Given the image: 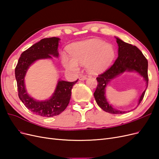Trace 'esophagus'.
Returning a JSON list of instances; mask_svg holds the SVG:
<instances>
[{"mask_svg":"<svg viewBox=\"0 0 159 159\" xmlns=\"http://www.w3.org/2000/svg\"><path fill=\"white\" fill-rule=\"evenodd\" d=\"M87 79V76L86 75H81L80 77V80H85Z\"/></svg>","mask_w":159,"mask_h":159,"instance_id":"obj_1","label":"esophagus"}]
</instances>
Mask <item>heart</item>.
<instances>
[{"label":"heart","instance_id":"obj_1","mask_svg":"<svg viewBox=\"0 0 159 159\" xmlns=\"http://www.w3.org/2000/svg\"><path fill=\"white\" fill-rule=\"evenodd\" d=\"M71 58L62 55V63L66 68L76 70L78 64H85L91 74L104 71L112 63L115 51L113 46L99 39H89L72 44L69 48Z\"/></svg>","mask_w":159,"mask_h":159}]
</instances>
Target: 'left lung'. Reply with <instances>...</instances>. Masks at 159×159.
I'll list each match as a JSON object with an SVG mask.
<instances>
[{"label":"left lung","instance_id":"8db88e82","mask_svg":"<svg viewBox=\"0 0 159 159\" xmlns=\"http://www.w3.org/2000/svg\"><path fill=\"white\" fill-rule=\"evenodd\" d=\"M119 46L118 57L113 64L98 75V86L93 93L98 105L105 111L111 114H122L126 111L115 109L107 102L105 96V88L111 80L124 71H136L145 78L148 86V61L141 51L135 46L128 44L116 38ZM145 90L139 99L138 105L141 103L145 93Z\"/></svg>","mask_w":159,"mask_h":159}]
</instances>
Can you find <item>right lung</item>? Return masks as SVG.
<instances>
[{
  "label": "right lung",
  "mask_w": 159,
  "mask_h": 159,
  "mask_svg": "<svg viewBox=\"0 0 159 159\" xmlns=\"http://www.w3.org/2000/svg\"><path fill=\"white\" fill-rule=\"evenodd\" d=\"M59 40L56 37L44 38L32 45L22 53L15 68L19 98L31 112L42 117H54L63 112L70 101L72 87L78 82V80L73 82L60 80L54 95L50 99L44 102H37L26 93L24 80L27 70L37 60L50 58L51 55L58 56Z\"/></svg>",
  "instance_id": "1"
}]
</instances>
